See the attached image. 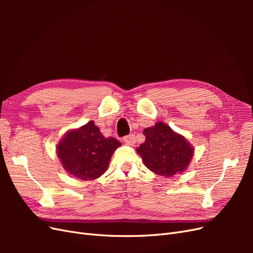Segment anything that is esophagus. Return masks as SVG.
<instances>
[{
    "label": "esophagus",
    "mask_w": 253,
    "mask_h": 253,
    "mask_svg": "<svg viewBox=\"0 0 253 253\" xmlns=\"http://www.w3.org/2000/svg\"><path fill=\"white\" fill-rule=\"evenodd\" d=\"M124 142L127 145H134L136 142V138H135V135L134 134H129L127 136H126L124 138Z\"/></svg>",
    "instance_id": "obj_1"
}]
</instances>
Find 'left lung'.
<instances>
[{"label":"left lung","instance_id":"obj_1","mask_svg":"<svg viewBox=\"0 0 253 253\" xmlns=\"http://www.w3.org/2000/svg\"><path fill=\"white\" fill-rule=\"evenodd\" d=\"M143 134L145 141L136 151L149 170L166 177L186 171L194 148L185 137L162 121L144 128Z\"/></svg>","mask_w":253,"mask_h":253}]
</instances>
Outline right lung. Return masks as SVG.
<instances>
[{
    "instance_id": "obj_1",
    "label": "right lung",
    "mask_w": 253,
    "mask_h": 253,
    "mask_svg": "<svg viewBox=\"0 0 253 253\" xmlns=\"http://www.w3.org/2000/svg\"><path fill=\"white\" fill-rule=\"evenodd\" d=\"M120 145L114 137H104L90 120L65 133L57 144V155L64 170L76 178L93 180L108 170L112 155Z\"/></svg>"
}]
</instances>
